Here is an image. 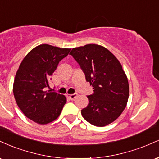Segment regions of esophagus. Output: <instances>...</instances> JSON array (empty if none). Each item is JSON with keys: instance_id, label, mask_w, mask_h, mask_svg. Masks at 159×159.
Instances as JSON below:
<instances>
[{"instance_id": "34e87169", "label": "esophagus", "mask_w": 159, "mask_h": 159, "mask_svg": "<svg viewBox=\"0 0 159 159\" xmlns=\"http://www.w3.org/2000/svg\"><path fill=\"white\" fill-rule=\"evenodd\" d=\"M77 96H78V94H77V93L69 94V95L67 94V95H66V96H67V97H68V98H69V99H71V100H74L75 98L76 97H77Z\"/></svg>"}]
</instances>
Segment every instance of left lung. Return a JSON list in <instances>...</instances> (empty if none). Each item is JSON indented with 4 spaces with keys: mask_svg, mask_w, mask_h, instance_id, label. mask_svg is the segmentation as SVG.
Listing matches in <instances>:
<instances>
[{
    "mask_svg": "<svg viewBox=\"0 0 159 159\" xmlns=\"http://www.w3.org/2000/svg\"><path fill=\"white\" fill-rule=\"evenodd\" d=\"M69 54L94 91L87 96L89 104L81 110L83 117L98 127L114 122L125 109L129 95V82L119 61L105 47L96 44L74 48Z\"/></svg>",
    "mask_w": 159,
    "mask_h": 159,
    "instance_id": "8db88e82",
    "label": "left lung"
}]
</instances>
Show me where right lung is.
Listing matches in <instances>:
<instances>
[{"mask_svg": "<svg viewBox=\"0 0 159 159\" xmlns=\"http://www.w3.org/2000/svg\"><path fill=\"white\" fill-rule=\"evenodd\" d=\"M70 50L47 44L38 45L19 66L13 84L14 97L23 114L36 123L54 121L66 102L63 95L45 90L58 63Z\"/></svg>", "mask_w": 159, "mask_h": 159, "instance_id": "obj_1", "label": "right lung"}]
</instances>
